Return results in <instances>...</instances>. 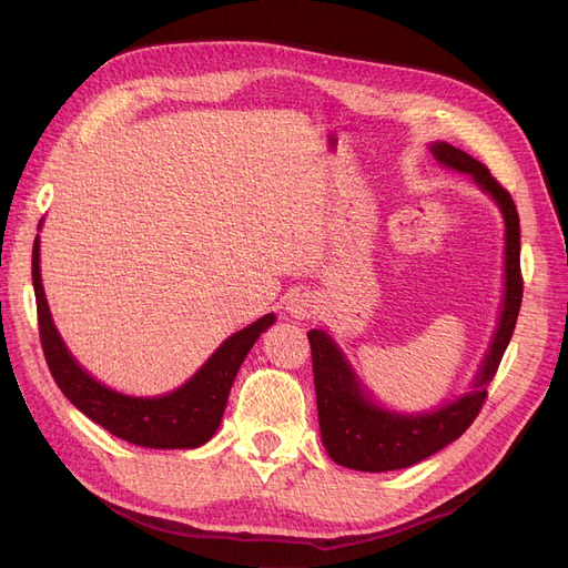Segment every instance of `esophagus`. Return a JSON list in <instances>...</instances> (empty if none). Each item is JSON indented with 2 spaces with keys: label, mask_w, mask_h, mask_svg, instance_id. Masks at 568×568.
I'll use <instances>...</instances> for the list:
<instances>
[{
  "label": "esophagus",
  "mask_w": 568,
  "mask_h": 568,
  "mask_svg": "<svg viewBox=\"0 0 568 568\" xmlns=\"http://www.w3.org/2000/svg\"><path fill=\"white\" fill-rule=\"evenodd\" d=\"M288 311H291V315H296V317H307V315H311V305H307V301L301 296V298H294L288 303Z\"/></svg>",
  "instance_id": "34e87169"
}]
</instances>
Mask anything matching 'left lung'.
Listing matches in <instances>:
<instances>
[{
	"instance_id": "8db88e82",
	"label": "left lung",
	"mask_w": 568,
	"mask_h": 568,
	"mask_svg": "<svg viewBox=\"0 0 568 568\" xmlns=\"http://www.w3.org/2000/svg\"><path fill=\"white\" fill-rule=\"evenodd\" d=\"M432 151L440 163L462 170V173H469L476 184L486 189L503 209L507 227V282L500 326H497L493 346L484 359V367H480L476 388L464 395V398L432 412V415L419 417L390 415V412H384L365 400L363 390L355 384V376L334 346V341L320 329L307 332L313 353L317 415L324 448L336 464L357 471H393L412 467V464L432 457L467 432L488 398L486 386L493 382L497 367L503 363L524 298L519 213L511 194L490 175V170L484 163L471 159L469 153L445 142L434 144Z\"/></svg>"
}]
</instances>
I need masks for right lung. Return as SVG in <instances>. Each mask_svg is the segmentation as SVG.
I'll return each instance as SVG.
<instances>
[{
    "instance_id": "obj_1",
    "label": "right lung",
    "mask_w": 568,
    "mask_h": 568,
    "mask_svg": "<svg viewBox=\"0 0 568 568\" xmlns=\"http://www.w3.org/2000/svg\"><path fill=\"white\" fill-rule=\"evenodd\" d=\"M32 286H36L42 353L57 386L82 415L104 426L113 436L142 448H199L209 440L220 426L239 367L255 338L274 322V315H265L230 336L196 372L194 379H189L175 393L161 398H132L94 382L65 351L42 291L38 239L32 244Z\"/></svg>"
}]
</instances>
